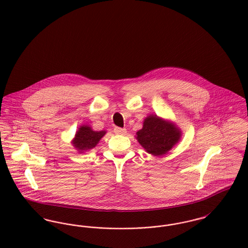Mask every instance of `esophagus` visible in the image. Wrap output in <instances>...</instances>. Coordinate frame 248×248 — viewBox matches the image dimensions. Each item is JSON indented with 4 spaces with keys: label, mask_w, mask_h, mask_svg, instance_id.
<instances>
[{
    "label": "esophagus",
    "mask_w": 248,
    "mask_h": 248,
    "mask_svg": "<svg viewBox=\"0 0 248 248\" xmlns=\"http://www.w3.org/2000/svg\"><path fill=\"white\" fill-rule=\"evenodd\" d=\"M114 132L117 135H125L126 134V129L121 128V127H115L114 128Z\"/></svg>",
    "instance_id": "obj_1"
}]
</instances>
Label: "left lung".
Masks as SVG:
<instances>
[{"label": "left lung", "mask_w": 248, "mask_h": 248, "mask_svg": "<svg viewBox=\"0 0 248 248\" xmlns=\"http://www.w3.org/2000/svg\"><path fill=\"white\" fill-rule=\"evenodd\" d=\"M136 135L139 143L147 153L162 156L180 140L182 132L175 124L157 115H150L144 119L142 128Z\"/></svg>", "instance_id": "1"}]
</instances>
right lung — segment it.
Instances as JSON below:
<instances>
[{"instance_id":"right-lung-1","label":"right lung","mask_w":248,"mask_h":248,"mask_svg":"<svg viewBox=\"0 0 248 248\" xmlns=\"http://www.w3.org/2000/svg\"><path fill=\"white\" fill-rule=\"evenodd\" d=\"M106 133L107 131L105 130L94 131L89 125H82L76 132L72 144L79 153H83L86 150L94 148Z\"/></svg>"}]
</instances>
